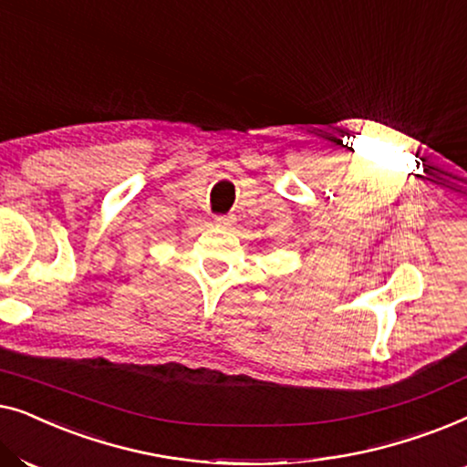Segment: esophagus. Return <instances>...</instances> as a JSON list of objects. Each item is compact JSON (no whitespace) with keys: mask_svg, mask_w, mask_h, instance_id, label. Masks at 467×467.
<instances>
[{"mask_svg":"<svg viewBox=\"0 0 467 467\" xmlns=\"http://www.w3.org/2000/svg\"><path fill=\"white\" fill-rule=\"evenodd\" d=\"M235 223V219L232 214H221V216H214V225L221 227V229H229Z\"/></svg>","mask_w":467,"mask_h":467,"instance_id":"obj_1","label":"esophagus"}]
</instances>
